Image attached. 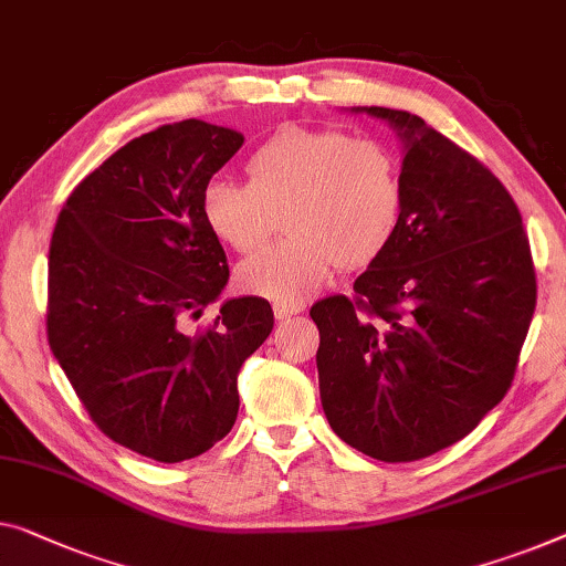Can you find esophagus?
Wrapping results in <instances>:
<instances>
[{
  "label": "esophagus",
  "instance_id": "obj_1",
  "mask_svg": "<svg viewBox=\"0 0 566 566\" xmlns=\"http://www.w3.org/2000/svg\"><path fill=\"white\" fill-rule=\"evenodd\" d=\"M305 310L302 302H274V317L276 319H290L292 315H297V312Z\"/></svg>",
  "mask_w": 566,
  "mask_h": 566
}]
</instances>
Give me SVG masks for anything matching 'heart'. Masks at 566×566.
<instances>
[{
  "mask_svg": "<svg viewBox=\"0 0 566 566\" xmlns=\"http://www.w3.org/2000/svg\"><path fill=\"white\" fill-rule=\"evenodd\" d=\"M247 175L249 182L208 180L200 213L239 254L264 247L284 218L290 239L239 266L249 294L297 302L331 282L337 264L376 261L399 231L401 167L378 139L290 124L251 151Z\"/></svg>",
  "mask_w": 566,
  "mask_h": 566,
  "instance_id": "obj_1",
  "label": "heart"
}]
</instances>
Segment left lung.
I'll return each instance as SVG.
<instances>
[{"instance_id": "8db88e82", "label": "left lung", "mask_w": 566, "mask_h": 566, "mask_svg": "<svg viewBox=\"0 0 566 566\" xmlns=\"http://www.w3.org/2000/svg\"><path fill=\"white\" fill-rule=\"evenodd\" d=\"M403 145L401 223L353 284L312 305L319 399L333 432L381 462L444 450L511 389L536 307L516 202L483 163L384 106Z\"/></svg>"}]
</instances>
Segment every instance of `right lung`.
Listing matches in <instances>:
<instances>
[{
  "label": "right lung",
  "mask_w": 566,
  "mask_h": 566,
  "mask_svg": "<svg viewBox=\"0 0 566 566\" xmlns=\"http://www.w3.org/2000/svg\"><path fill=\"white\" fill-rule=\"evenodd\" d=\"M241 145L200 119L142 134L75 185L50 241V350L101 432L157 462L231 432L239 370L274 327L266 300L239 297L188 333L229 282L200 192Z\"/></svg>",
  "instance_id": "1"
}]
</instances>
